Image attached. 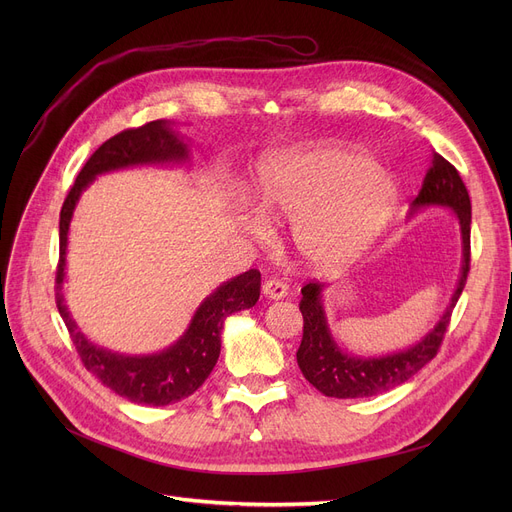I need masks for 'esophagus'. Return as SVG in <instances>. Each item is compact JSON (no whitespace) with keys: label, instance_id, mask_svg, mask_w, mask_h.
Segmentation results:
<instances>
[{"label":"esophagus","instance_id":"34e87169","mask_svg":"<svg viewBox=\"0 0 512 512\" xmlns=\"http://www.w3.org/2000/svg\"><path fill=\"white\" fill-rule=\"evenodd\" d=\"M263 294H265L267 299L278 301V299H284V297H286V294H288V286H286L284 282L276 280V278L265 280V282H263Z\"/></svg>","mask_w":512,"mask_h":512}]
</instances>
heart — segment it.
<instances>
[{
	"instance_id": "obj_1",
	"label": "heart",
	"mask_w": 512,
	"mask_h": 512,
	"mask_svg": "<svg viewBox=\"0 0 512 512\" xmlns=\"http://www.w3.org/2000/svg\"><path fill=\"white\" fill-rule=\"evenodd\" d=\"M265 215L290 220V240L315 270L336 272L365 255L386 230L398 188L365 153L309 145L267 153L255 174ZM261 228V220L255 224Z\"/></svg>"
}]
</instances>
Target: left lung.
Returning a JSON list of instances; mask_svg holds the SVG:
<instances>
[{"label": "left lung", "instance_id": "8db88e82", "mask_svg": "<svg viewBox=\"0 0 512 512\" xmlns=\"http://www.w3.org/2000/svg\"><path fill=\"white\" fill-rule=\"evenodd\" d=\"M425 207H448L456 215L461 226V276L452 292V299L438 319V324L429 330L419 342L405 348V351L382 355V357H361L346 353L336 342L328 315L324 309V290L328 284L309 282L301 288L303 299L299 309L303 313V340L297 351V363L305 380L313 384L321 394L332 398H365L392 390L411 380L413 375L432 361L446 334L452 309L459 301L467 282L469 261H471V201L467 186L459 172L440 153H434L421 191L413 201L411 215Z\"/></svg>", "mask_w": 512, "mask_h": 512}]
</instances>
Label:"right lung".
Segmentation results:
<instances>
[{"label":"right lung","mask_w":512,"mask_h":512,"mask_svg":"<svg viewBox=\"0 0 512 512\" xmlns=\"http://www.w3.org/2000/svg\"><path fill=\"white\" fill-rule=\"evenodd\" d=\"M168 120H153L139 128L122 130L105 141L78 172L60 213V263L56 272V305L70 332L83 365L95 378L137 405L166 407L191 396L209 378L222 348V328L226 317L251 309L259 301L261 274L249 270L220 284L197 307L184 334L168 348L153 355H122L93 344L80 332L68 311L64 297L66 249L70 222L76 203L87 186L101 174L137 168L186 164L191 147Z\"/></svg>","instance_id":"obj_1"}]
</instances>
